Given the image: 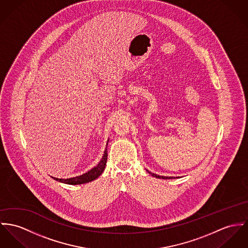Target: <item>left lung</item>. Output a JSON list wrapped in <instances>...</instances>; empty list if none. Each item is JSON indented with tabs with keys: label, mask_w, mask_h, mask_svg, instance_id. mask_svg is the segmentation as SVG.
<instances>
[{
	"label": "left lung",
	"mask_w": 248,
	"mask_h": 248,
	"mask_svg": "<svg viewBox=\"0 0 248 248\" xmlns=\"http://www.w3.org/2000/svg\"><path fill=\"white\" fill-rule=\"evenodd\" d=\"M147 171L150 173V174H152L153 176H155V177H156V178H163V179H172V178H174V177H172V176H161V175H157V174H155V173H154V172H151V171Z\"/></svg>",
	"instance_id": "obj_1"
}]
</instances>
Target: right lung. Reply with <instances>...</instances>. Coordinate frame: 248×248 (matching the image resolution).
<instances>
[{
    "label": "right lung",
    "instance_id": "obj_1",
    "mask_svg": "<svg viewBox=\"0 0 248 248\" xmlns=\"http://www.w3.org/2000/svg\"><path fill=\"white\" fill-rule=\"evenodd\" d=\"M107 160H108V144H107V148L105 150V154H104L101 161L98 163V165L95 166L93 169L90 170L88 172H86L82 175H79L77 177H73V178H67V179H61V178H56V177H53V178L56 179L57 181H59V182H62V183H65V184H70V185H78V184L88 183V182H91V181L94 180L100 174H102V172L104 171L105 168H106Z\"/></svg>",
    "mask_w": 248,
    "mask_h": 248
}]
</instances>
